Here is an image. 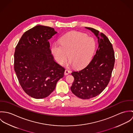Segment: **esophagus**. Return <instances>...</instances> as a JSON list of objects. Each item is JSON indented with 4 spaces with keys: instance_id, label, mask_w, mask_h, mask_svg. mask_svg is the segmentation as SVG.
Masks as SVG:
<instances>
[{
    "instance_id": "esophagus-1",
    "label": "esophagus",
    "mask_w": 133,
    "mask_h": 133,
    "mask_svg": "<svg viewBox=\"0 0 133 133\" xmlns=\"http://www.w3.org/2000/svg\"><path fill=\"white\" fill-rule=\"evenodd\" d=\"M70 73V71L68 70H65L64 71V75H68L69 74V73Z\"/></svg>"
}]
</instances>
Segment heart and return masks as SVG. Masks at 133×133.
<instances>
[{
    "label": "heart",
    "instance_id": "1",
    "mask_svg": "<svg viewBox=\"0 0 133 133\" xmlns=\"http://www.w3.org/2000/svg\"><path fill=\"white\" fill-rule=\"evenodd\" d=\"M60 44H54L52 53L59 64H62L69 55L70 63L75 69H80L91 61L95 52L94 38L83 33L73 31L66 33L60 39Z\"/></svg>",
    "mask_w": 133,
    "mask_h": 133
}]
</instances>
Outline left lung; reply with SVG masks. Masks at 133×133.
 <instances>
[{
  "instance_id": "1",
  "label": "left lung",
  "mask_w": 133,
  "mask_h": 133,
  "mask_svg": "<svg viewBox=\"0 0 133 133\" xmlns=\"http://www.w3.org/2000/svg\"><path fill=\"white\" fill-rule=\"evenodd\" d=\"M91 30L98 39V48L91 62L84 68L73 71L74 81L71 87L72 93L83 99L100 94L109 84L115 63L113 45L107 36L95 29Z\"/></svg>"
}]
</instances>
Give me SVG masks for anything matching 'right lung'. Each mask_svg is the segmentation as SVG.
Here are the masks:
<instances>
[{"mask_svg":"<svg viewBox=\"0 0 133 133\" xmlns=\"http://www.w3.org/2000/svg\"><path fill=\"white\" fill-rule=\"evenodd\" d=\"M54 28L38 25L26 31L14 53V70L26 94L46 97L54 90L65 69L54 60L49 40L57 33Z\"/></svg>","mask_w":133,"mask_h":133,"instance_id":"add662e5","label":"right lung"}]
</instances>
